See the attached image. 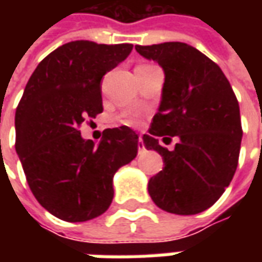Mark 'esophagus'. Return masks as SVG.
I'll return each mask as SVG.
<instances>
[{"instance_id":"34e87169","label":"esophagus","mask_w":262,"mask_h":262,"mask_svg":"<svg viewBox=\"0 0 262 262\" xmlns=\"http://www.w3.org/2000/svg\"><path fill=\"white\" fill-rule=\"evenodd\" d=\"M146 148H144V144H143V140H142V136H139V153H143Z\"/></svg>"}]
</instances>
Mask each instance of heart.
<instances>
[{"label":"heart","instance_id":"1","mask_svg":"<svg viewBox=\"0 0 262 262\" xmlns=\"http://www.w3.org/2000/svg\"><path fill=\"white\" fill-rule=\"evenodd\" d=\"M129 122H130V123H136V119H132V120H129Z\"/></svg>","mask_w":262,"mask_h":262}]
</instances>
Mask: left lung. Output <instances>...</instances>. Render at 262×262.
Masks as SVG:
<instances>
[{"label":"left lung","mask_w":262,"mask_h":262,"mask_svg":"<svg viewBox=\"0 0 262 262\" xmlns=\"http://www.w3.org/2000/svg\"><path fill=\"white\" fill-rule=\"evenodd\" d=\"M135 49L164 71L159 112L143 136L144 147L156 150L164 163L150 178L148 193L165 212L201 213L222 196L236 172L243 137L236 95L219 66L187 43ZM168 136L179 137L171 152L158 142Z\"/></svg>","instance_id":"1"}]
</instances>
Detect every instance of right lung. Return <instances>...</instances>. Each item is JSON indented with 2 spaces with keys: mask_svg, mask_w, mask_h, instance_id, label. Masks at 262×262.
<instances>
[{
  "mask_svg": "<svg viewBox=\"0 0 262 262\" xmlns=\"http://www.w3.org/2000/svg\"><path fill=\"white\" fill-rule=\"evenodd\" d=\"M132 49L129 43H66L26 84L15 114V148L32 193L59 219L86 222L106 212L115 172L136 157L139 136L127 126L103 130L98 144L78 130L103 111L101 80Z\"/></svg>",
  "mask_w": 262,
  "mask_h": 262,
  "instance_id": "right-lung-1",
  "label": "right lung"
}]
</instances>
